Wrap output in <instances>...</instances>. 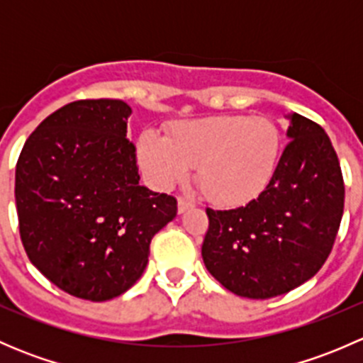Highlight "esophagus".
Returning a JSON list of instances; mask_svg holds the SVG:
<instances>
[{"instance_id": "1", "label": "esophagus", "mask_w": 363, "mask_h": 363, "mask_svg": "<svg viewBox=\"0 0 363 363\" xmlns=\"http://www.w3.org/2000/svg\"><path fill=\"white\" fill-rule=\"evenodd\" d=\"M177 207H179V212H184V211H188V208H191V207H195V203L191 202V200H188V199H179V203H177Z\"/></svg>"}]
</instances>
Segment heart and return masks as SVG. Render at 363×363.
<instances>
[{
	"mask_svg": "<svg viewBox=\"0 0 363 363\" xmlns=\"http://www.w3.org/2000/svg\"><path fill=\"white\" fill-rule=\"evenodd\" d=\"M279 149L276 124L247 116L179 121L168 138L152 130L138 138V160L156 184L170 188L199 167L200 188L221 205H239L258 196L272 179Z\"/></svg>",
	"mask_w": 363,
	"mask_h": 363,
	"instance_id": "heart-1",
	"label": "heart"
}]
</instances>
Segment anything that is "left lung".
Returning <instances> with one entry per match:
<instances>
[{
  "mask_svg": "<svg viewBox=\"0 0 363 363\" xmlns=\"http://www.w3.org/2000/svg\"><path fill=\"white\" fill-rule=\"evenodd\" d=\"M272 179L244 207L207 208L202 258L226 290L272 298L306 283L334 247L344 211L339 158L323 128L291 113Z\"/></svg>",
  "mask_w": 363,
  "mask_h": 363,
  "instance_id": "8db88e82",
  "label": "left lung"
}]
</instances>
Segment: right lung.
<instances>
[{"instance_id": "right-lung-1", "label": "right lung", "mask_w": 363, "mask_h": 363, "mask_svg": "<svg viewBox=\"0 0 363 363\" xmlns=\"http://www.w3.org/2000/svg\"><path fill=\"white\" fill-rule=\"evenodd\" d=\"M130 105L79 100L38 124L16 167L21 240L33 265L67 294L104 302L130 290L177 200L138 184L126 138Z\"/></svg>"}]
</instances>
